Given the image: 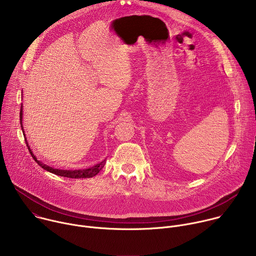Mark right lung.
<instances>
[{
    "label": "right lung",
    "instance_id": "right-lung-1",
    "mask_svg": "<svg viewBox=\"0 0 256 256\" xmlns=\"http://www.w3.org/2000/svg\"><path fill=\"white\" fill-rule=\"evenodd\" d=\"M22 108H23V107L21 106V108H20V124H21L22 132H24V130H23V126H22V114H23ZM24 138H25V134H24ZM25 142H26V144H27V147H28V150H29V152H30L32 158L35 160V162L38 163L42 168H44V170H46V171H48V172H50V173H54V174H56V175H58V176L68 177V178H90V177H93V176H95L96 174H98L99 171L104 167L105 162H106V160H103L102 162H100V163L94 165L93 167L86 168V169H82V170H81V169H79V170H60V169H54V168L50 167V166L44 164L42 162H40V161H38V159H36V157L33 155V153L31 152V150H30V148H29L27 140H25Z\"/></svg>",
    "mask_w": 256,
    "mask_h": 256
}]
</instances>
